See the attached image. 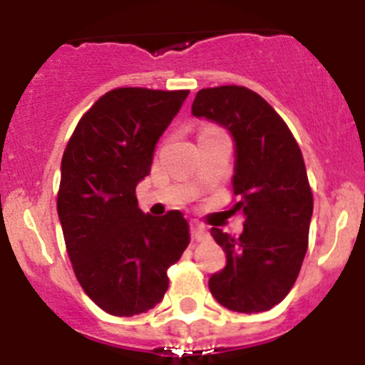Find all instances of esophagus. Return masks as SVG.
<instances>
[{"mask_svg":"<svg viewBox=\"0 0 365 365\" xmlns=\"http://www.w3.org/2000/svg\"><path fill=\"white\" fill-rule=\"evenodd\" d=\"M208 228L205 225H199V222H193L192 225V237L195 241H202V240H208Z\"/></svg>","mask_w":365,"mask_h":365,"instance_id":"34e87169","label":"esophagus"}]
</instances>
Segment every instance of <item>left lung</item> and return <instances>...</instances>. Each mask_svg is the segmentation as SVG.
Masks as SVG:
<instances>
[{
  "label": "left lung",
  "mask_w": 365,
  "mask_h": 365,
  "mask_svg": "<svg viewBox=\"0 0 365 365\" xmlns=\"http://www.w3.org/2000/svg\"><path fill=\"white\" fill-rule=\"evenodd\" d=\"M192 115L222 125L235 143L232 186L245 217L240 237L212 228L227 267L208 287L222 307L263 312L294 285L309 245L312 192L302 150L267 100L243 86L201 89Z\"/></svg>",
  "instance_id": "1"
}]
</instances>
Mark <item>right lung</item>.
<instances>
[{
	"mask_svg": "<svg viewBox=\"0 0 365 365\" xmlns=\"http://www.w3.org/2000/svg\"><path fill=\"white\" fill-rule=\"evenodd\" d=\"M190 91L118 87L80 118L62 157L58 217L76 279L102 311L135 316L168 291V269L190 243L179 210L155 217L135 188L155 144Z\"/></svg>",
	"mask_w": 365,
	"mask_h": 365,
	"instance_id": "right-lung-1",
	"label": "right lung"
}]
</instances>
